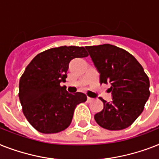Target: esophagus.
I'll list each match as a JSON object with an SVG mask.
<instances>
[{"label":"esophagus","mask_w":159,"mask_h":159,"mask_svg":"<svg viewBox=\"0 0 159 159\" xmlns=\"http://www.w3.org/2000/svg\"><path fill=\"white\" fill-rule=\"evenodd\" d=\"M93 100H94V99H92V98L87 97V102H88V103H91V102H92Z\"/></svg>","instance_id":"obj_1"}]
</instances>
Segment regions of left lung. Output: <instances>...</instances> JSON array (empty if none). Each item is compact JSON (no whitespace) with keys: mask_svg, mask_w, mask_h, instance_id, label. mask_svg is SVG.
<instances>
[{"mask_svg":"<svg viewBox=\"0 0 159 159\" xmlns=\"http://www.w3.org/2000/svg\"><path fill=\"white\" fill-rule=\"evenodd\" d=\"M100 73V83H109L113 100L102 98L104 109L95 115V122L110 131L131 126L144 110L150 95L149 80L133 55L110 44L86 46Z\"/></svg>","mask_w":159,"mask_h":159,"instance_id":"left-lung-1","label":"left lung"}]
</instances>
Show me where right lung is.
Returning a JSON list of instances; mask_svg holds the SVG:
<instances>
[{
	"label": "right lung",
	"instance_id": "1",
	"mask_svg": "<svg viewBox=\"0 0 159 159\" xmlns=\"http://www.w3.org/2000/svg\"><path fill=\"white\" fill-rule=\"evenodd\" d=\"M86 56L83 46H60L36 55L25 68L19 97L24 116L37 131L57 133L70 125L76 106L87 97L82 92L68 93L60 82H66L71 60Z\"/></svg>",
	"mask_w": 159,
	"mask_h": 159
}]
</instances>
